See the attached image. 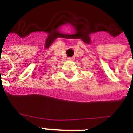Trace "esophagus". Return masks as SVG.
Wrapping results in <instances>:
<instances>
[{"label":"esophagus","instance_id":"obj_1","mask_svg":"<svg viewBox=\"0 0 133 133\" xmlns=\"http://www.w3.org/2000/svg\"><path fill=\"white\" fill-rule=\"evenodd\" d=\"M68 59L69 61H71V60H72V58H68Z\"/></svg>","mask_w":133,"mask_h":133}]
</instances>
